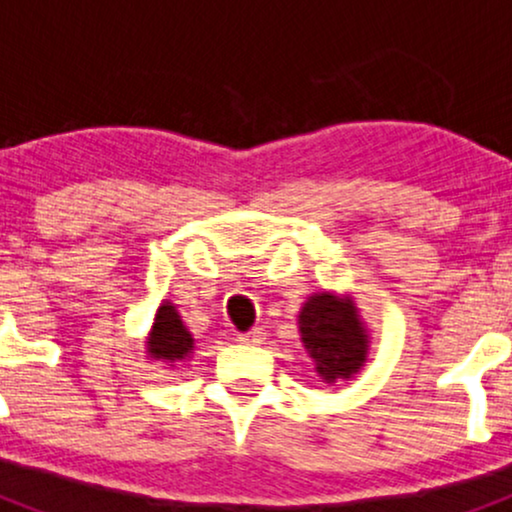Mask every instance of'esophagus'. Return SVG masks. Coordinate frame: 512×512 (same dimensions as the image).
I'll use <instances>...</instances> for the list:
<instances>
[{
  "label": "esophagus",
  "mask_w": 512,
  "mask_h": 512,
  "mask_svg": "<svg viewBox=\"0 0 512 512\" xmlns=\"http://www.w3.org/2000/svg\"><path fill=\"white\" fill-rule=\"evenodd\" d=\"M238 341H241V343H251V346H256V343L264 341V330H261V328L248 330V333H241V336H238Z\"/></svg>",
  "instance_id": "esophagus-1"
}]
</instances>
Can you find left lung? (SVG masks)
<instances>
[{"instance_id":"left-lung-1","label":"left lung","mask_w":512,"mask_h":512,"mask_svg":"<svg viewBox=\"0 0 512 512\" xmlns=\"http://www.w3.org/2000/svg\"><path fill=\"white\" fill-rule=\"evenodd\" d=\"M302 343L318 361L325 382L348 379L366 356V336L354 310L333 295H315L300 312Z\"/></svg>"}]
</instances>
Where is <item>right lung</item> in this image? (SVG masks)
I'll return each mask as SVG.
<instances>
[{"mask_svg": "<svg viewBox=\"0 0 512 512\" xmlns=\"http://www.w3.org/2000/svg\"><path fill=\"white\" fill-rule=\"evenodd\" d=\"M148 351L156 359L166 361H179L192 354V336H189V330L184 328L182 320H179V315H176V310L169 302L161 305V310H158L156 323H153L151 330V341H148Z\"/></svg>", "mask_w": 512, "mask_h": 512, "instance_id": "right-lung-1", "label": "right lung"}]
</instances>
